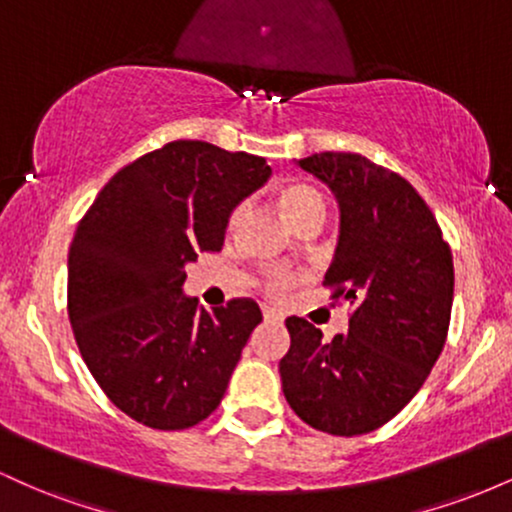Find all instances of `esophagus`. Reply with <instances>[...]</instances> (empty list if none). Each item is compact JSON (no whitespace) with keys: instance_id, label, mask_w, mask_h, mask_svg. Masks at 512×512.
Returning <instances> with one entry per match:
<instances>
[{"instance_id":"obj_1","label":"esophagus","mask_w":512,"mask_h":512,"mask_svg":"<svg viewBox=\"0 0 512 512\" xmlns=\"http://www.w3.org/2000/svg\"><path fill=\"white\" fill-rule=\"evenodd\" d=\"M262 315H264V320L274 322V325H281V322H284V315H281L279 310H274V308H264Z\"/></svg>"}]
</instances>
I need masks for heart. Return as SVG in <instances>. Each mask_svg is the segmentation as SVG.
Segmentation results:
<instances>
[{
  "mask_svg": "<svg viewBox=\"0 0 512 512\" xmlns=\"http://www.w3.org/2000/svg\"><path fill=\"white\" fill-rule=\"evenodd\" d=\"M276 202H279L281 211H284V216L289 219V223L296 231H301L303 226H308V223L313 221H325V197H322L320 190H315L313 185H308V182H289V185H284L276 192ZM245 214H248V207H245V204H238V207L231 211V216H228V233L236 231L240 223L245 221ZM291 284V276L276 274L269 276L264 289L269 293H284L291 289Z\"/></svg>",
  "mask_w": 512,
  "mask_h": 512,
  "instance_id": "1",
  "label": "heart"
}]
</instances>
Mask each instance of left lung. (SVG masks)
<instances>
[{
	"mask_svg": "<svg viewBox=\"0 0 512 512\" xmlns=\"http://www.w3.org/2000/svg\"><path fill=\"white\" fill-rule=\"evenodd\" d=\"M298 166L334 192L339 245L325 274L332 301L351 305L332 342L289 317L279 361L286 402L308 426L363 436L397 416L426 383L448 339L455 269L436 216L419 192L361 154L322 151Z\"/></svg>",
	"mask_w": 512,
	"mask_h": 512,
	"instance_id": "8db88e82",
	"label": "left lung"
}]
</instances>
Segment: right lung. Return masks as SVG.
Segmentation results:
<instances>
[{"label":"right lung","mask_w":512,"mask_h":512,"mask_svg":"<svg viewBox=\"0 0 512 512\" xmlns=\"http://www.w3.org/2000/svg\"><path fill=\"white\" fill-rule=\"evenodd\" d=\"M269 175L262 156L178 139L117 170L76 226L74 339L110 402L139 424L182 431L226 395L260 305L199 308L182 296L185 264L221 250L231 211Z\"/></svg>","instance_id":"right-lung-1"}]
</instances>
